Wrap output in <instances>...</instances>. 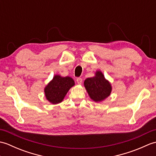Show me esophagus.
I'll list each match as a JSON object with an SVG mask.
<instances>
[{
    "mask_svg": "<svg viewBox=\"0 0 156 156\" xmlns=\"http://www.w3.org/2000/svg\"><path fill=\"white\" fill-rule=\"evenodd\" d=\"M76 82H77V83L78 84H81L82 82V79L81 78H77V79H76Z\"/></svg>",
    "mask_w": 156,
    "mask_h": 156,
    "instance_id": "esophagus-1",
    "label": "esophagus"
}]
</instances>
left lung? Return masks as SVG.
Returning a JSON list of instances; mask_svg holds the SVG:
<instances>
[{
	"label": "left lung",
	"instance_id": "left-lung-1",
	"mask_svg": "<svg viewBox=\"0 0 156 156\" xmlns=\"http://www.w3.org/2000/svg\"><path fill=\"white\" fill-rule=\"evenodd\" d=\"M84 85L90 98L95 102H101L111 94V84L106 80L101 71H97L94 77L87 78Z\"/></svg>",
	"mask_w": 156,
	"mask_h": 156
}]
</instances>
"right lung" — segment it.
<instances>
[{
	"label": "right lung",
	"instance_id": "obj_1",
	"mask_svg": "<svg viewBox=\"0 0 156 156\" xmlns=\"http://www.w3.org/2000/svg\"><path fill=\"white\" fill-rule=\"evenodd\" d=\"M74 84V80L69 76L62 77L55 75L44 89L45 97L51 103L58 104L63 101L68 90Z\"/></svg>",
	"mask_w": 156,
	"mask_h": 156
}]
</instances>
